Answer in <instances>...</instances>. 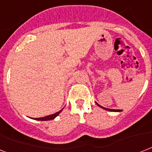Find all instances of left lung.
<instances>
[{
	"label": "left lung",
	"instance_id": "obj_1",
	"mask_svg": "<svg viewBox=\"0 0 152 152\" xmlns=\"http://www.w3.org/2000/svg\"><path fill=\"white\" fill-rule=\"evenodd\" d=\"M96 104L99 106V107H101V108H104V109H105V110H107V111H110V112H121V110H119V109H110V108H104V107H102V106H101L100 104H97V103H96Z\"/></svg>",
	"mask_w": 152,
	"mask_h": 152
}]
</instances>
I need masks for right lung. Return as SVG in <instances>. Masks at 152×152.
I'll return each mask as SVG.
<instances>
[{
  "label": "right lung",
  "instance_id": "add662e5",
  "mask_svg": "<svg viewBox=\"0 0 152 152\" xmlns=\"http://www.w3.org/2000/svg\"><path fill=\"white\" fill-rule=\"evenodd\" d=\"M63 110V108L61 109V110H60L59 112H56V113H55V114L53 115H47V116H44V117H42V118H36V120H40V121H47V120H51V119H54L55 118V117H57L58 115L60 113H61V111Z\"/></svg>",
  "mask_w": 152,
  "mask_h": 152
}]
</instances>
